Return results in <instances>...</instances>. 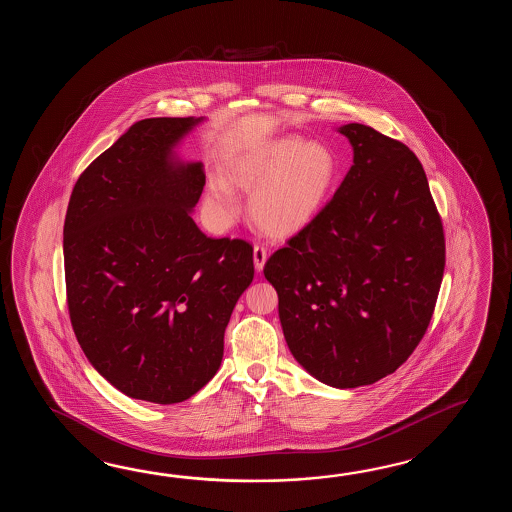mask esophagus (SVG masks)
<instances>
[{"label": "esophagus", "mask_w": 512, "mask_h": 512, "mask_svg": "<svg viewBox=\"0 0 512 512\" xmlns=\"http://www.w3.org/2000/svg\"><path fill=\"white\" fill-rule=\"evenodd\" d=\"M267 261V249L263 245H254V267L260 272Z\"/></svg>", "instance_id": "34e87169"}]
</instances>
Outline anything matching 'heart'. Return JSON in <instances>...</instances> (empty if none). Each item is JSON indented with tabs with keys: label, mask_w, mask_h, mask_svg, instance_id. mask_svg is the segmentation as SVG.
<instances>
[{
	"label": "heart",
	"mask_w": 512,
	"mask_h": 512,
	"mask_svg": "<svg viewBox=\"0 0 512 512\" xmlns=\"http://www.w3.org/2000/svg\"><path fill=\"white\" fill-rule=\"evenodd\" d=\"M229 175L243 190L258 188L251 199L252 219L267 234L283 238L318 216L337 181L338 164L324 144L285 137L238 157ZM207 207L218 219L238 214V199L225 179L210 181Z\"/></svg>",
	"instance_id": "b5f03b06"
}]
</instances>
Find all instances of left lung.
<instances>
[{
  "instance_id": "1",
  "label": "left lung",
  "mask_w": 512,
  "mask_h": 512,
  "mask_svg": "<svg viewBox=\"0 0 512 512\" xmlns=\"http://www.w3.org/2000/svg\"><path fill=\"white\" fill-rule=\"evenodd\" d=\"M340 133L353 166L322 210L263 267L283 335L318 381L357 388L403 366L425 337L445 232L423 164L364 124Z\"/></svg>"
}]
</instances>
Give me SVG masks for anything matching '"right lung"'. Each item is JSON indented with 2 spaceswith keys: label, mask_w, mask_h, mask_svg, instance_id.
I'll list each match as a JSON object with an SVG mask.
<instances>
[{
  "label": "right lung",
  "mask_w": 512,
  "mask_h": 512,
  "mask_svg": "<svg viewBox=\"0 0 512 512\" xmlns=\"http://www.w3.org/2000/svg\"><path fill=\"white\" fill-rule=\"evenodd\" d=\"M199 120L135 122L80 174L64 223L78 344L106 381L148 403L186 401L216 375L254 278L249 241L207 238L188 214L205 174L172 148Z\"/></svg>",
  "instance_id": "add662e5"
}]
</instances>
